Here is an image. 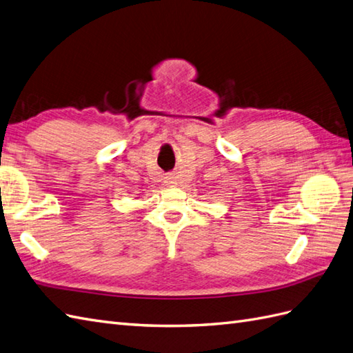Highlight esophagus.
I'll return each instance as SVG.
<instances>
[{
    "label": "esophagus",
    "mask_w": 353,
    "mask_h": 353,
    "mask_svg": "<svg viewBox=\"0 0 353 353\" xmlns=\"http://www.w3.org/2000/svg\"><path fill=\"white\" fill-rule=\"evenodd\" d=\"M165 183L168 185V186H174V185H177V182H176V177L174 176H167L165 177Z\"/></svg>",
    "instance_id": "esophagus-1"
}]
</instances>
